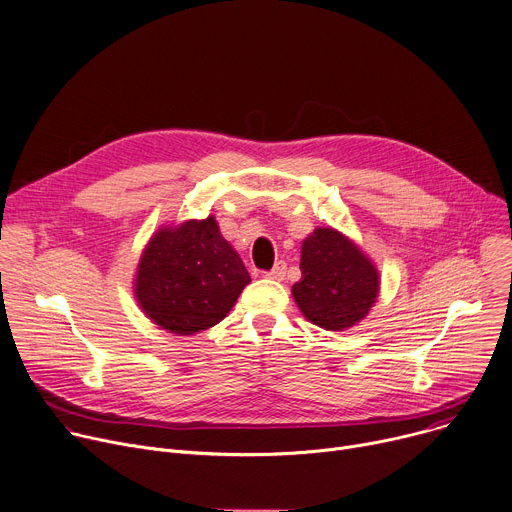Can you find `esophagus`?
<instances>
[{
  "label": "esophagus",
  "mask_w": 512,
  "mask_h": 512,
  "mask_svg": "<svg viewBox=\"0 0 512 512\" xmlns=\"http://www.w3.org/2000/svg\"><path fill=\"white\" fill-rule=\"evenodd\" d=\"M286 275V261H275V265L265 271V277H269V280H284Z\"/></svg>",
  "instance_id": "34e87169"
}]
</instances>
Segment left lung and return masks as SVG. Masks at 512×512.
Segmentation results:
<instances>
[{"label": "left lung", "instance_id": "left-lung-1", "mask_svg": "<svg viewBox=\"0 0 512 512\" xmlns=\"http://www.w3.org/2000/svg\"><path fill=\"white\" fill-rule=\"evenodd\" d=\"M300 271L292 296L300 312L324 331L353 329L380 294L376 263L333 226H318L302 241Z\"/></svg>", "mask_w": 512, "mask_h": 512}]
</instances>
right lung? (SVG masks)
Listing matches in <instances>:
<instances>
[{
    "label": "right lung",
    "instance_id": "obj_1",
    "mask_svg": "<svg viewBox=\"0 0 512 512\" xmlns=\"http://www.w3.org/2000/svg\"><path fill=\"white\" fill-rule=\"evenodd\" d=\"M251 282L214 216L161 226L143 249L134 298L157 327L177 337L218 324Z\"/></svg>",
    "mask_w": 512,
    "mask_h": 512
}]
</instances>
